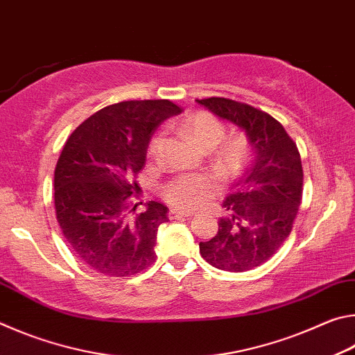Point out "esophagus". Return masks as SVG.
Listing matches in <instances>:
<instances>
[{"mask_svg":"<svg viewBox=\"0 0 355 355\" xmlns=\"http://www.w3.org/2000/svg\"><path fill=\"white\" fill-rule=\"evenodd\" d=\"M192 213L186 211V209H178V208H171L169 209V219H180V218H189Z\"/></svg>","mask_w":355,"mask_h":355,"instance_id":"esophagus-1","label":"esophagus"}]
</instances>
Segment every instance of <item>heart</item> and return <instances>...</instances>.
<instances>
[{"label": "heart", "mask_w": 355, "mask_h": 355, "mask_svg": "<svg viewBox=\"0 0 355 355\" xmlns=\"http://www.w3.org/2000/svg\"><path fill=\"white\" fill-rule=\"evenodd\" d=\"M183 133L203 150H211L224 139L225 128L218 119L207 112H197L194 116L186 117L182 122ZM163 146V135H156L150 141L148 152L156 155ZM249 161V146L243 137H232L225 141L218 150L214 158L216 171L222 178L230 180L241 173ZM219 186L213 177L205 173L197 175H180L172 178L163 186L164 199L173 207L192 209L200 207L207 197L218 192Z\"/></svg>", "instance_id": "b5f03b06"}]
</instances>
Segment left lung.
<instances>
[{
    "label": "left lung",
    "mask_w": 355,
    "mask_h": 355,
    "mask_svg": "<svg viewBox=\"0 0 355 355\" xmlns=\"http://www.w3.org/2000/svg\"><path fill=\"white\" fill-rule=\"evenodd\" d=\"M248 137L254 159L222 203L228 213L200 254L211 266L244 272L268 261L291 233L302 199V163L296 144L269 114L235 100H196Z\"/></svg>",
    "instance_id": "obj_1"
}]
</instances>
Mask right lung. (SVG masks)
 <instances>
[{
    "label": "right lung",
    "mask_w": 355,
    "mask_h": 355,
    "mask_svg": "<svg viewBox=\"0 0 355 355\" xmlns=\"http://www.w3.org/2000/svg\"><path fill=\"white\" fill-rule=\"evenodd\" d=\"M182 110L169 100H131L106 106L65 142L55 171V208L70 250L100 274L128 277L155 261L166 205L148 202L136 213V175L150 139Z\"/></svg>",
    "instance_id": "obj_1"
}]
</instances>
